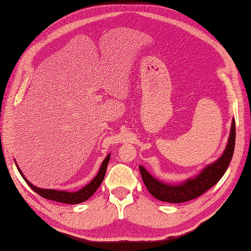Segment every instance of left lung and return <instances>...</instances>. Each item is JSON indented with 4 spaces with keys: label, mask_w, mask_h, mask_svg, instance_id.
<instances>
[{
    "label": "left lung",
    "mask_w": 251,
    "mask_h": 251,
    "mask_svg": "<svg viewBox=\"0 0 251 251\" xmlns=\"http://www.w3.org/2000/svg\"><path fill=\"white\" fill-rule=\"evenodd\" d=\"M234 148H235V121L233 120L230 138L225 152L217 162L207 166L196 178L190 179L178 185L165 184L153 178L142 166H139L142 180L148 191L159 201L176 202V204L189 201L204 194L221 179L231 162Z\"/></svg>",
    "instance_id": "left-lung-1"
}]
</instances>
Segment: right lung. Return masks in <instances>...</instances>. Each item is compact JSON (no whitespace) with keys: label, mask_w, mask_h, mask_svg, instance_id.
I'll use <instances>...</instances> for the list:
<instances>
[{"label":"right lung","mask_w":251,"mask_h":251,"mask_svg":"<svg viewBox=\"0 0 251 251\" xmlns=\"http://www.w3.org/2000/svg\"><path fill=\"white\" fill-rule=\"evenodd\" d=\"M109 159H110V154L104 158V161L102 162V164H101L99 173L92 181H90V183H88L86 186H84L83 189H81L77 192H73V193H71V192H67V191H56V190H46V189L36 188V186L30 183L29 181L25 178V176L23 175V173H21L19 167H17V168L19 170L20 175L23 176V178L25 179V182L28 183L30 188L34 192H36V193L40 196L44 197V199H47V200L65 202V204H79V202H83L86 200H88L89 197L95 193L96 190L99 188V185L101 184V182H102V180L104 178Z\"/></svg>","instance_id":"obj_1"}]
</instances>
